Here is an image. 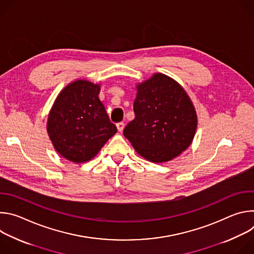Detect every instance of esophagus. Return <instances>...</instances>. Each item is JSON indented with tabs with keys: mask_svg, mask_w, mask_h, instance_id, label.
<instances>
[{
	"mask_svg": "<svg viewBox=\"0 0 254 254\" xmlns=\"http://www.w3.org/2000/svg\"><path fill=\"white\" fill-rule=\"evenodd\" d=\"M117 127H118V130L122 132L124 130V128H125V124L124 123H118L117 124Z\"/></svg>",
	"mask_w": 254,
	"mask_h": 254,
	"instance_id": "esophagus-1",
	"label": "esophagus"
}]
</instances>
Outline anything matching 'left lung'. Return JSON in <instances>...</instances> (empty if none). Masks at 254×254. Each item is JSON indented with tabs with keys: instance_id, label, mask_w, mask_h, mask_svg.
<instances>
[{
	"instance_id": "8db88e82",
	"label": "left lung",
	"mask_w": 254,
	"mask_h": 254,
	"mask_svg": "<svg viewBox=\"0 0 254 254\" xmlns=\"http://www.w3.org/2000/svg\"><path fill=\"white\" fill-rule=\"evenodd\" d=\"M134 119L124 129L136 153L153 163L173 160L193 140L197 128L195 107L171 77L156 73L136 86Z\"/></svg>"
}]
</instances>
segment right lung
<instances>
[{"label":"right lung","instance_id":"1","mask_svg":"<svg viewBox=\"0 0 254 254\" xmlns=\"http://www.w3.org/2000/svg\"><path fill=\"white\" fill-rule=\"evenodd\" d=\"M99 84L76 80L57 96L47 122L54 149L73 163L94 158L117 131L98 98Z\"/></svg>","mask_w":254,"mask_h":254}]
</instances>
